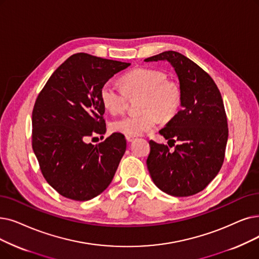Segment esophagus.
I'll return each mask as SVG.
<instances>
[{
  "instance_id": "esophagus-1",
  "label": "esophagus",
  "mask_w": 259,
  "mask_h": 259,
  "mask_svg": "<svg viewBox=\"0 0 259 259\" xmlns=\"http://www.w3.org/2000/svg\"><path fill=\"white\" fill-rule=\"evenodd\" d=\"M126 140H127V142L131 143L132 141H134V140H136V137H131V136H126Z\"/></svg>"
}]
</instances>
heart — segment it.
I'll use <instances>...</instances> for the list:
<instances>
[{
    "instance_id": "heart-1",
    "label": "heart",
    "mask_w": 259,
    "mask_h": 259,
    "mask_svg": "<svg viewBox=\"0 0 259 259\" xmlns=\"http://www.w3.org/2000/svg\"><path fill=\"white\" fill-rule=\"evenodd\" d=\"M122 88L107 81L100 89V99L111 114L127 111L129 98L142 95L139 114H130L112 122V129L126 136L138 137L153 131L161 117L172 118L182 105V90L175 80H167L160 70L139 67L121 78Z\"/></svg>"
}]
</instances>
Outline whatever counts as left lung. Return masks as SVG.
<instances>
[{"mask_svg": "<svg viewBox=\"0 0 259 259\" xmlns=\"http://www.w3.org/2000/svg\"><path fill=\"white\" fill-rule=\"evenodd\" d=\"M167 60L175 67L182 90V109L160 130L172 147L150 141L147 168L153 183L175 197L203 190L224 161L229 137L228 118L219 89L194 61L175 51L163 52L145 61Z\"/></svg>", "mask_w": 259, "mask_h": 259, "instance_id": "obj_1", "label": "left lung"}]
</instances>
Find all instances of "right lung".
<instances>
[{
    "instance_id": "1",
    "label": "right lung",
    "mask_w": 259,
    "mask_h": 259,
    "mask_svg": "<svg viewBox=\"0 0 259 259\" xmlns=\"http://www.w3.org/2000/svg\"><path fill=\"white\" fill-rule=\"evenodd\" d=\"M130 63L85 53L67 58L39 93L32 109L31 146L47 182L61 196L92 199L109 186L126 151V139L112 133L94 146L88 140L106 132L100 89Z\"/></svg>"
}]
</instances>
